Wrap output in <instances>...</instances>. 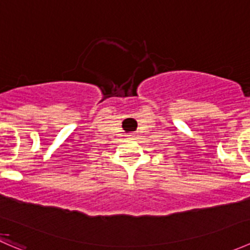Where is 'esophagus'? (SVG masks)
I'll use <instances>...</instances> for the list:
<instances>
[{"label": "esophagus", "instance_id": "obj_1", "mask_svg": "<svg viewBox=\"0 0 250 250\" xmlns=\"http://www.w3.org/2000/svg\"><path fill=\"white\" fill-rule=\"evenodd\" d=\"M130 137H133V135H130Z\"/></svg>", "mask_w": 250, "mask_h": 250}]
</instances>
